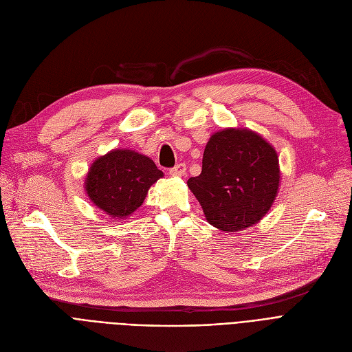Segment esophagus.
Masks as SVG:
<instances>
[{
  "instance_id": "1",
  "label": "esophagus",
  "mask_w": 352,
  "mask_h": 352,
  "mask_svg": "<svg viewBox=\"0 0 352 352\" xmlns=\"http://www.w3.org/2000/svg\"><path fill=\"white\" fill-rule=\"evenodd\" d=\"M186 171H187V165L184 162H179L175 166H173V168L170 170V174L177 175V177H182V175H186Z\"/></svg>"
}]
</instances>
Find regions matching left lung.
<instances>
[{"instance_id": "1", "label": "left lung", "mask_w": 352, "mask_h": 352, "mask_svg": "<svg viewBox=\"0 0 352 352\" xmlns=\"http://www.w3.org/2000/svg\"><path fill=\"white\" fill-rule=\"evenodd\" d=\"M187 184L210 224L241 231L271 208L280 184L278 157L250 129H223L206 146L201 174Z\"/></svg>"}]
</instances>
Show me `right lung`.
Here are the masks:
<instances>
[{
    "mask_svg": "<svg viewBox=\"0 0 352 352\" xmlns=\"http://www.w3.org/2000/svg\"><path fill=\"white\" fill-rule=\"evenodd\" d=\"M162 175L148 157L114 150L91 165L85 190L92 204L118 221L141 207L148 188Z\"/></svg>",
    "mask_w": 352,
    "mask_h": 352,
    "instance_id": "right-lung-1",
    "label": "right lung"
}]
</instances>
